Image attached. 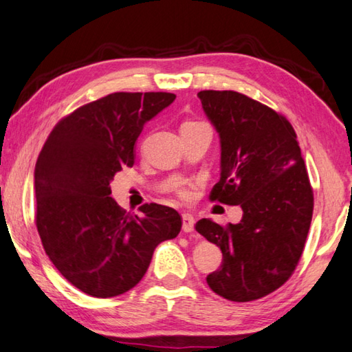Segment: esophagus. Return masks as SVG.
I'll return each instance as SVG.
<instances>
[{
  "instance_id": "esophagus-1",
  "label": "esophagus",
  "mask_w": 352,
  "mask_h": 352,
  "mask_svg": "<svg viewBox=\"0 0 352 352\" xmlns=\"http://www.w3.org/2000/svg\"><path fill=\"white\" fill-rule=\"evenodd\" d=\"M194 224H195V218L190 215V213H183V230L186 233L194 232Z\"/></svg>"
}]
</instances>
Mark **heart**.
<instances>
[{
  "label": "heart",
  "mask_w": 352,
  "mask_h": 352,
  "mask_svg": "<svg viewBox=\"0 0 352 352\" xmlns=\"http://www.w3.org/2000/svg\"><path fill=\"white\" fill-rule=\"evenodd\" d=\"M186 123H192V122H186ZM174 192H175V195L182 199V201H190V199L194 198V184L188 183V182H180L175 184Z\"/></svg>",
  "instance_id": "obj_1"
}]
</instances>
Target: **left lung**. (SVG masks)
I'll return each instance as SVG.
<instances>
[{"instance_id": "1", "label": "left lung", "mask_w": 352, "mask_h": 352, "mask_svg": "<svg viewBox=\"0 0 352 352\" xmlns=\"http://www.w3.org/2000/svg\"><path fill=\"white\" fill-rule=\"evenodd\" d=\"M198 98L221 140V177L209 199L243 209L238 224H195L223 252L221 267L206 280L227 300H256L299 264L313 218L311 183L285 116L238 91L204 89Z\"/></svg>"}]
</instances>
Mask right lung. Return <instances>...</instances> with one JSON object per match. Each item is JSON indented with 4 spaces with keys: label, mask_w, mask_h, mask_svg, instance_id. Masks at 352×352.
Returning a JSON list of instances; mask_svg holds the SVG:
<instances>
[{
    "label": "right lung",
    "mask_w": 352,
    "mask_h": 352,
    "mask_svg": "<svg viewBox=\"0 0 352 352\" xmlns=\"http://www.w3.org/2000/svg\"><path fill=\"white\" fill-rule=\"evenodd\" d=\"M172 93H111L74 109L48 134L34 168V223L47 256L72 285L93 298L135 287L155 247L175 238L182 217L162 204L131 215L109 197V182L133 168L144 123Z\"/></svg>",
    "instance_id": "add662e5"
}]
</instances>
